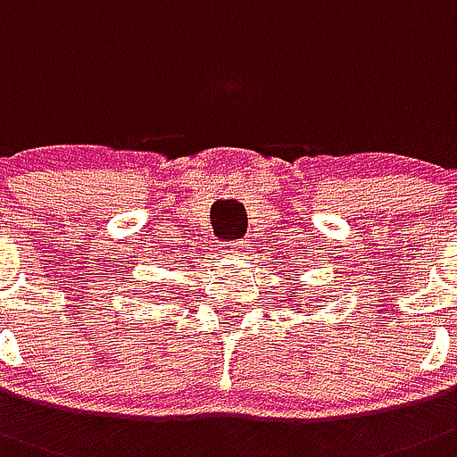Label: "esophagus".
<instances>
[{
  "label": "esophagus",
  "instance_id": "obj_1",
  "mask_svg": "<svg viewBox=\"0 0 457 457\" xmlns=\"http://www.w3.org/2000/svg\"><path fill=\"white\" fill-rule=\"evenodd\" d=\"M244 254H245V244H244V241L229 244V257H244Z\"/></svg>",
  "mask_w": 457,
  "mask_h": 457
}]
</instances>
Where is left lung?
<instances>
[{
    "instance_id": "obj_1",
    "label": "left lung",
    "mask_w": 457,
    "mask_h": 457,
    "mask_svg": "<svg viewBox=\"0 0 457 457\" xmlns=\"http://www.w3.org/2000/svg\"><path fill=\"white\" fill-rule=\"evenodd\" d=\"M289 298H291V295H289ZM295 305H298V303H295Z\"/></svg>"
}]
</instances>
